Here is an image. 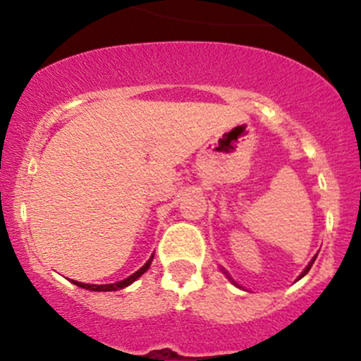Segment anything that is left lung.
Here are the masks:
<instances>
[{"mask_svg": "<svg viewBox=\"0 0 361 361\" xmlns=\"http://www.w3.org/2000/svg\"><path fill=\"white\" fill-rule=\"evenodd\" d=\"M314 260H316V258H312V260H311V264H309V265H307V267H305V271H304V272H302V274H300V278H302V276H305V274H307V272H309V269H311V265H312V264H314Z\"/></svg>", "mask_w": 361, "mask_h": 361, "instance_id": "left-lung-1", "label": "left lung"}]
</instances>
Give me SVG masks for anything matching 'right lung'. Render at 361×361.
Masks as SVG:
<instances>
[{"instance_id":"obj_1","label":"right lung","mask_w":361,"mask_h":361,"mask_svg":"<svg viewBox=\"0 0 361 361\" xmlns=\"http://www.w3.org/2000/svg\"><path fill=\"white\" fill-rule=\"evenodd\" d=\"M152 260H154V257H152L150 260H148L147 264H145L143 267L140 269V271H137V272H134L133 276H129V278H127V279H123V281H118V283H115V285H85V283H78V281H73V283H75L76 286H80V288L92 290V292H115V290H118V288H126V286H129L130 283H133V281H136V279L140 278L141 274H145V272H147V269L150 267Z\"/></svg>"}]
</instances>
